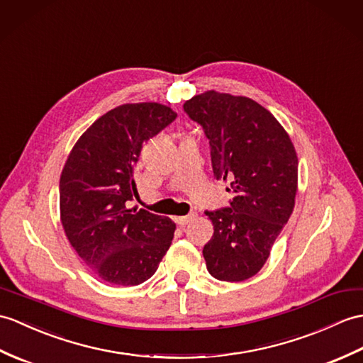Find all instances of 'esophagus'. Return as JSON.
Segmentation results:
<instances>
[{"label":"esophagus","instance_id":"obj_1","mask_svg":"<svg viewBox=\"0 0 363 363\" xmlns=\"http://www.w3.org/2000/svg\"><path fill=\"white\" fill-rule=\"evenodd\" d=\"M191 220H195V215H187V216H179V218H176V223L179 224V227H185L187 225Z\"/></svg>","mask_w":363,"mask_h":363}]
</instances>
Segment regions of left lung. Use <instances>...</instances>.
<instances>
[{
    "instance_id": "left-lung-1",
    "label": "left lung",
    "mask_w": 363,
    "mask_h": 363,
    "mask_svg": "<svg viewBox=\"0 0 363 363\" xmlns=\"http://www.w3.org/2000/svg\"><path fill=\"white\" fill-rule=\"evenodd\" d=\"M210 143L213 174L230 184V207L206 212L213 237L204 249L216 280L244 281L259 272L292 215L298 159L289 134L255 100L206 91L184 104Z\"/></svg>"
}]
</instances>
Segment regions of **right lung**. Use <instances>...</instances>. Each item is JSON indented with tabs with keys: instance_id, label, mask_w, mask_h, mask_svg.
Wrapping results in <instances>:
<instances>
[{
	"instance_id": "obj_1",
	"label": "right lung",
	"mask_w": 363,
	"mask_h": 363,
	"mask_svg": "<svg viewBox=\"0 0 363 363\" xmlns=\"http://www.w3.org/2000/svg\"><path fill=\"white\" fill-rule=\"evenodd\" d=\"M176 119L156 102L108 111L75 142L60 176V220L71 246L100 280L138 286L156 272L176 224L126 207L138 196L134 165L142 145Z\"/></svg>"
}]
</instances>
